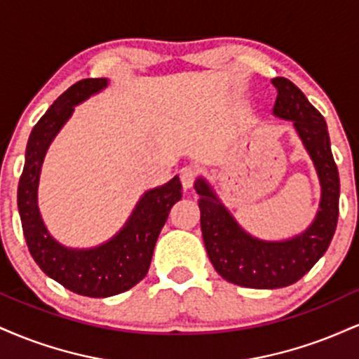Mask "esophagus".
I'll return each mask as SVG.
<instances>
[{
	"label": "esophagus",
	"instance_id": "obj_1",
	"mask_svg": "<svg viewBox=\"0 0 359 359\" xmlns=\"http://www.w3.org/2000/svg\"><path fill=\"white\" fill-rule=\"evenodd\" d=\"M179 175H180V182H182V187L187 191V189H191L194 182H196L197 170L192 167H184V168H180Z\"/></svg>",
	"mask_w": 359,
	"mask_h": 359
}]
</instances>
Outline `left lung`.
I'll list each match as a JSON object with an SVG mask.
<instances>
[{
    "instance_id": "obj_1",
    "label": "left lung",
    "mask_w": 359,
    "mask_h": 359,
    "mask_svg": "<svg viewBox=\"0 0 359 359\" xmlns=\"http://www.w3.org/2000/svg\"><path fill=\"white\" fill-rule=\"evenodd\" d=\"M271 82L278 90L273 114L294 121L320 179L323 197L311 228L287 241L257 240L238 226L205 180L194 185L201 196V229L214 270L234 285L248 288H282L302 278L329 248L339 216V174L323 114L294 82L285 77Z\"/></svg>"
}]
</instances>
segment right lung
Listing matches in <instances>:
<instances>
[{"label": "right lung", "mask_w": 359, "mask_h": 359, "mask_svg": "<svg viewBox=\"0 0 359 359\" xmlns=\"http://www.w3.org/2000/svg\"><path fill=\"white\" fill-rule=\"evenodd\" d=\"M106 79H82L57 97L32 130L18 184L23 234L36 265L74 294L96 299L121 294L145 278L156 238L172 205L182 197L179 177L162 187L151 189L140 199L125 228L113 240L93 250L65 248L45 229L36 205V187L45 151L72 114L74 106L106 88Z\"/></svg>", "instance_id": "1"}]
</instances>
